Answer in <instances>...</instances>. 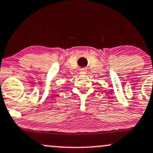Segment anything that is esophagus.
Segmentation results:
<instances>
[{
	"instance_id": "34e87169",
	"label": "esophagus",
	"mask_w": 153,
	"mask_h": 153,
	"mask_svg": "<svg viewBox=\"0 0 153 153\" xmlns=\"http://www.w3.org/2000/svg\"><path fill=\"white\" fill-rule=\"evenodd\" d=\"M85 73V69H82L81 71H80V73Z\"/></svg>"
}]
</instances>
